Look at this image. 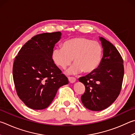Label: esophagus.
Masks as SVG:
<instances>
[{
  "label": "esophagus",
  "instance_id": "obj_1",
  "mask_svg": "<svg viewBox=\"0 0 135 135\" xmlns=\"http://www.w3.org/2000/svg\"><path fill=\"white\" fill-rule=\"evenodd\" d=\"M68 81L70 83H74L76 81V78L75 77H68Z\"/></svg>",
  "mask_w": 135,
  "mask_h": 135
}]
</instances>
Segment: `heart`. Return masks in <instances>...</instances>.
<instances>
[{
	"mask_svg": "<svg viewBox=\"0 0 135 135\" xmlns=\"http://www.w3.org/2000/svg\"><path fill=\"white\" fill-rule=\"evenodd\" d=\"M54 62L58 67L65 69L72 62L68 71L70 74L81 71L89 74L97 69L101 62L102 48L100 44L85 37L70 39L62 44V48H55L52 51Z\"/></svg>",
	"mask_w": 135,
	"mask_h": 135,
	"instance_id": "obj_1",
	"label": "heart"
}]
</instances>
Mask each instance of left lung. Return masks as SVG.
<instances>
[{"label": "left lung", "instance_id": "1", "mask_svg": "<svg viewBox=\"0 0 135 135\" xmlns=\"http://www.w3.org/2000/svg\"><path fill=\"white\" fill-rule=\"evenodd\" d=\"M103 57L94 71L78 80L85 85L81 100L87 109L100 111L110 106L120 93L124 76L123 60L116 48L103 38H100Z\"/></svg>", "mask_w": 135, "mask_h": 135}]
</instances>
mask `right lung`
Returning a JSON list of instances; mask_svg holds the SVG:
<instances>
[{
	"mask_svg": "<svg viewBox=\"0 0 135 135\" xmlns=\"http://www.w3.org/2000/svg\"><path fill=\"white\" fill-rule=\"evenodd\" d=\"M61 33L36 35L18 52L13 65L16 93L26 106L42 110L50 106L58 89L68 83V78L55 64L52 55Z\"/></svg>",
	"mask_w": 135,
	"mask_h": 135,
	"instance_id": "add662e5",
	"label": "right lung"
}]
</instances>
